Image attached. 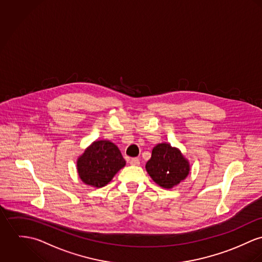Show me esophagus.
<instances>
[{"mask_svg":"<svg viewBox=\"0 0 262 262\" xmlns=\"http://www.w3.org/2000/svg\"><path fill=\"white\" fill-rule=\"evenodd\" d=\"M130 165H133V166H139L140 165V160L138 159V158H133V159H130Z\"/></svg>","mask_w":262,"mask_h":262,"instance_id":"obj_1","label":"esophagus"}]
</instances>
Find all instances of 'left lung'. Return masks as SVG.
<instances>
[{
    "label": "left lung",
    "instance_id": "8db88e82",
    "mask_svg": "<svg viewBox=\"0 0 262 262\" xmlns=\"http://www.w3.org/2000/svg\"><path fill=\"white\" fill-rule=\"evenodd\" d=\"M145 170L159 186L171 189L186 179L190 165L177 147L170 144H159L152 148Z\"/></svg>",
    "mask_w": 262,
    "mask_h": 262
}]
</instances>
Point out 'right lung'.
I'll use <instances>...</instances> for the list:
<instances>
[{
	"label": "right lung",
	"mask_w": 262,
	"mask_h": 262,
	"mask_svg": "<svg viewBox=\"0 0 262 262\" xmlns=\"http://www.w3.org/2000/svg\"><path fill=\"white\" fill-rule=\"evenodd\" d=\"M125 166L117 145L110 141H95L77 160V172L81 181L92 187L107 185Z\"/></svg>",
	"instance_id": "add662e5"
}]
</instances>
